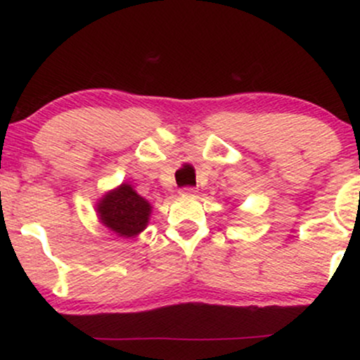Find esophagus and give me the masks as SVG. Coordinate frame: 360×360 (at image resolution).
<instances>
[{
	"instance_id": "1",
	"label": "esophagus",
	"mask_w": 360,
	"mask_h": 360,
	"mask_svg": "<svg viewBox=\"0 0 360 360\" xmlns=\"http://www.w3.org/2000/svg\"><path fill=\"white\" fill-rule=\"evenodd\" d=\"M181 194H184V196H194L196 194V188H193V186H184V188L179 189Z\"/></svg>"
}]
</instances>
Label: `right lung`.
Instances as JSON below:
<instances>
[{"label": "right lung", "mask_w": 360, "mask_h": 360, "mask_svg": "<svg viewBox=\"0 0 360 360\" xmlns=\"http://www.w3.org/2000/svg\"><path fill=\"white\" fill-rule=\"evenodd\" d=\"M152 206L130 184L106 194L98 203V213L103 225L117 232L120 237H135L147 226Z\"/></svg>", "instance_id": "obj_1"}]
</instances>
